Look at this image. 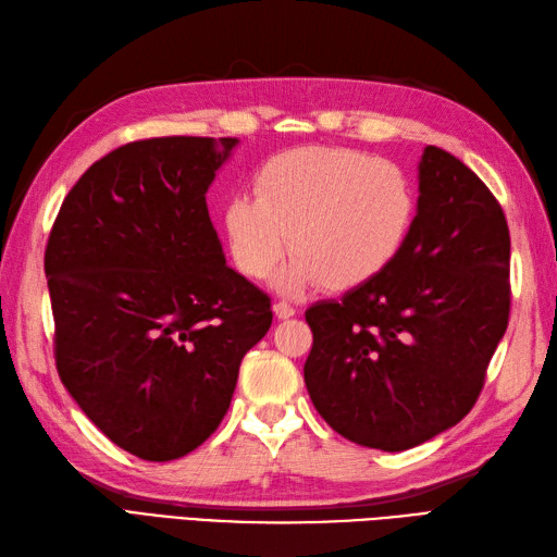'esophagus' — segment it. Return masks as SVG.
<instances>
[{
  "label": "esophagus",
  "instance_id": "obj_1",
  "mask_svg": "<svg viewBox=\"0 0 557 557\" xmlns=\"http://www.w3.org/2000/svg\"><path fill=\"white\" fill-rule=\"evenodd\" d=\"M294 312H296V308H294L292 304H287V301H277V304H275V315H277L280 320L292 318Z\"/></svg>",
  "mask_w": 557,
  "mask_h": 557
}]
</instances>
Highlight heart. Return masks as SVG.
Listing matches in <instances>:
<instances>
[{
    "mask_svg": "<svg viewBox=\"0 0 557 557\" xmlns=\"http://www.w3.org/2000/svg\"><path fill=\"white\" fill-rule=\"evenodd\" d=\"M417 207V185L400 164L308 146L270 157L256 171L253 197L227 199L223 231L237 270L251 280H263L289 242L294 259L277 277L282 292L315 282L348 292L393 265Z\"/></svg>",
    "mask_w": 557,
    "mask_h": 557,
    "instance_id": "1",
    "label": "heart"
}]
</instances>
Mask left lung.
Instances as JSON below:
<instances>
[{
	"label": "left lung",
	"mask_w": 557,
	"mask_h": 557,
	"mask_svg": "<svg viewBox=\"0 0 557 557\" xmlns=\"http://www.w3.org/2000/svg\"><path fill=\"white\" fill-rule=\"evenodd\" d=\"M502 205L447 150L425 146L407 245L379 277L306 310V388L355 445L403 451L473 409L510 312Z\"/></svg>",
	"instance_id": "obj_1"
}]
</instances>
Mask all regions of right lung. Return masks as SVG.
<instances>
[{"label":"right lung","instance_id":"1","mask_svg":"<svg viewBox=\"0 0 557 557\" xmlns=\"http://www.w3.org/2000/svg\"><path fill=\"white\" fill-rule=\"evenodd\" d=\"M237 138L134 140L63 199L45 253L55 367L101 433L174 461L216 431L270 296L225 263L207 190Z\"/></svg>","mask_w":557,"mask_h":557}]
</instances>
